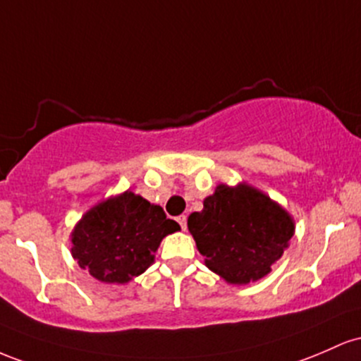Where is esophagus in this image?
<instances>
[{
    "label": "esophagus",
    "instance_id": "obj_1",
    "mask_svg": "<svg viewBox=\"0 0 361 361\" xmlns=\"http://www.w3.org/2000/svg\"><path fill=\"white\" fill-rule=\"evenodd\" d=\"M177 224L180 225L182 230H185V226H188V216H185V214H180V216H177Z\"/></svg>",
    "mask_w": 361,
    "mask_h": 361
}]
</instances>
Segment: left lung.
<instances>
[{
  "instance_id": "left-lung-1",
  "label": "left lung",
  "mask_w": 361,
  "mask_h": 361,
  "mask_svg": "<svg viewBox=\"0 0 361 361\" xmlns=\"http://www.w3.org/2000/svg\"><path fill=\"white\" fill-rule=\"evenodd\" d=\"M188 218L204 264L230 285L264 278L295 233L293 218L249 184L216 185Z\"/></svg>"
}]
</instances>
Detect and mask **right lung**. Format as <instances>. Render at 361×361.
I'll list each match as a JSON object with an SVG mask.
<instances>
[{
	"mask_svg": "<svg viewBox=\"0 0 361 361\" xmlns=\"http://www.w3.org/2000/svg\"><path fill=\"white\" fill-rule=\"evenodd\" d=\"M177 230L161 206L126 191L83 214L71 232V254L95 279L123 285L147 271L161 238Z\"/></svg>",
	"mask_w": 361,
	"mask_h": 361,
	"instance_id": "right-lung-1",
	"label": "right lung"
}]
</instances>
